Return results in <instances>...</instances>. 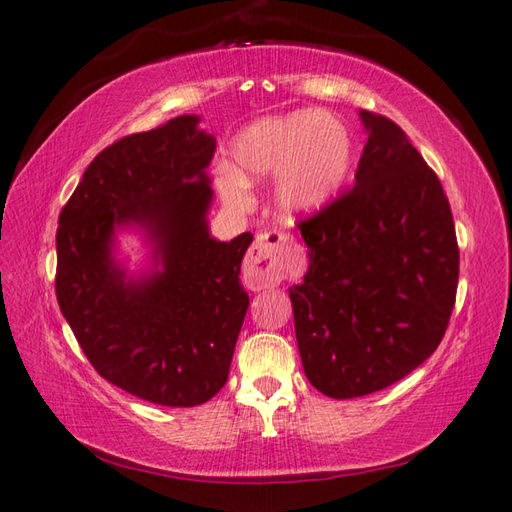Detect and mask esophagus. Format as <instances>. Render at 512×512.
I'll return each mask as SVG.
<instances>
[{
    "mask_svg": "<svg viewBox=\"0 0 512 512\" xmlns=\"http://www.w3.org/2000/svg\"><path fill=\"white\" fill-rule=\"evenodd\" d=\"M292 237L279 231H266L255 237L244 259L242 279L255 292L270 290L283 281L285 264L290 259Z\"/></svg>",
    "mask_w": 512,
    "mask_h": 512,
    "instance_id": "obj_1",
    "label": "esophagus"
}]
</instances>
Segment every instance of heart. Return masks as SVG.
Masks as SVG:
<instances>
[{"label":"heart","instance_id":"obj_1","mask_svg":"<svg viewBox=\"0 0 512 512\" xmlns=\"http://www.w3.org/2000/svg\"><path fill=\"white\" fill-rule=\"evenodd\" d=\"M231 165L218 172V189L233 207L248 202L246 183L275 174V196L288 218L325 209L353 168V137L327 111L268 115L248 124L231 144Z\"/></svg>","mask_w":512,"mask_h":512}]
</instances>
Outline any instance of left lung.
<instances>
[{
	"instance_id": "1",
	"label": "left lung",
	"mask_w": 512,
	"mask_h": 512,
	"mask_svg": "<svg viewBox=\"0 0 512 512\" xmlns=\"http://www.w3.org/2000/svg\"><path fill=\"white\" fill-rule=\"evenodd\" d=\"M360 120L355 185L299 224L310 268L290 288L303 371L334 399L371 395L430 358L458 288L441 181L395 122L371 111Z\"/></svg>"
}]
</instances>
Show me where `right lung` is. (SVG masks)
<instances>
[{
    "instance_id": "1",
    "label": "right lung",
    "mask_w": 512,
    "mask_h": 512,
    "mask_svg": "<svg viewBox=\"0 0 512 512\" xmlns=\"http://www.w3.org/2000/svg\"><path fill=\"white\" fill-rule=\"evenodd\" d=\"M178 115L104 148L58 218L56 299L106 382L170 408L209 401L227 384L248 310L240 266L253 235L209 233L207 168L216 137ZM135 228L153 266L135 278L114 257Z\"/></svg>"
}]
</instances>
